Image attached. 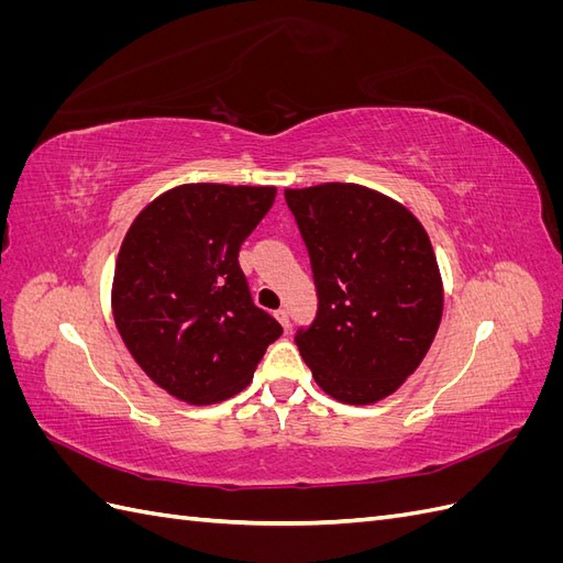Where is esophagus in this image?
Instances as JSON below:
<instances>
[{
    "label": "esophagus",
    "mask_w": 563,
    "mask_h": 563,
    "mask_svg": "<svg viewBox=\"0 0 563 563\" xmlns=\"http://www.w3.org/2000/svg\"><path fill=\"white\" fill-rule=\"evenodd\" d=\"M275 317H277V321L282 323V327L288 331V323H291V321H288V312L286 310H277Z\"/></svg>",
    "instance_id": "esophagus-1"
}]
</instances>
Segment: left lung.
<instances>
[{
    "instance_id": "obj_1",
    "label": "left lung",
    "mask_w": 563,
    "mask_h": 563,
    "mask_svg": "<svg viewBox=\"0 0 563 563\" xmlns=\"http://www.w3.org/2000/svg\"><path fill=\"white\" fill-rule=\"evenodd\" d=\"M312 265L317 314L296 345L338 401L391 395L437 335L444 288L428 232L401 203L362 185L284 192Z\"/></svg>"
}]
</instances>
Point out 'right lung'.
I'll use <instances>...</instances> for the list:
<instances>
[{
  "label": "right lung",
  "instance_id": "1",
  "mask_svg": "<svg viewBox=\"0 0 563 563\" xmlns=\"http://www.w3.org/2000/svg\"><path fill=\"white\" fill-rule=\"evenodd\" d=\"M275 197V187L180 185L126 232L114 267V323L168 395L190 404L236 395L282 335L240 267V249Z\"/></svg>",
  "mask_w": 563,
  "mask_h": 563
}]
</instances>
